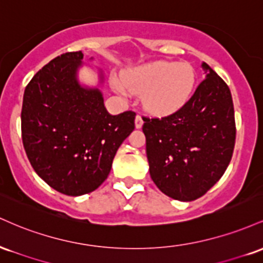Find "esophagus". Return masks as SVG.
I'll use <instances>...</instances> for the list:
<instances>
[{"instance_id":"34e87169","label":"esophagus","mask_w":263,"mask_h":263,"mask_svg":"<svg viewBox=\"0 0 263 263\" xmlns=\"http://www.w3.org/2000/svg\"><path fill=\"white\" fill-rule=\"evenodd\" d=\"M142 125H143V120H142V116H140V115H137V116H136V120H135L136 128H141Z\"/></svg>"}]
</instances>
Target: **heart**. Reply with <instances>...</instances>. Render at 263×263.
I'll use <instances>...</instances> for the list:
<instances>
[{
  "label": "heart",
  "mask_w": 263,
  "mask_h": 263,
  "mask_svg": "<svg viewBox=\"0 0 263 263\" xmlns=\"http://www.w3.org/2000/svg\"><path fill=\"white\" fill-rule=\"evenodd\" d=\"M197 75L188 63L152 62L129 69L125 77L115 75L112 86L123 96L143 93V106L151 114L165 116L180 110L188 102Z\"/></svg>",
  "instance_id": "obj_1"
}]
</instances>
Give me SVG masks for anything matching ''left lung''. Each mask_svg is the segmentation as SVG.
<instances>
[{
    "instance_id": "left-lung-1",
    "label": "left lung",
    "mask_w": 263,
    "mask_h": 263,
    "mask_svg": "<svg viewBox=\"0 0 263 263\" xmlns=\"http://www.w3.org/2000/svg\"><path fill=\"white\" fill-rule=\"evenodd\" d=\"M205 79L184 106L163 119H143L149 174L180 201L200 198L225 173L235 146L231 92L206 63Z\"/></svg>"
}]
</instances>
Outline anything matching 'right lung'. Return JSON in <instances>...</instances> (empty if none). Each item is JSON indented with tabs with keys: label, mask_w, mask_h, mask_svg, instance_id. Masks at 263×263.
<instances>
[{
	"label": "right lung",
	"mask_w": 263,
	"mask_h": 263,
	"mask_svg": "<svg viewBox=\"0 0 263 263\" xmlns=\"http://www.w3.org/2000/svg\"><path fill=\"white\" fill-rule=\"evenodd\" d=\"M83 58L81 50L65 53L44 65L26 87L21 114L33 170L69 197L105 182L117 149L135 129V112L110 115L105 108L102 70L98 69V85L81 83Z\"/></svg>",
	"instance_id": "obj_1"
}]
</instances>
